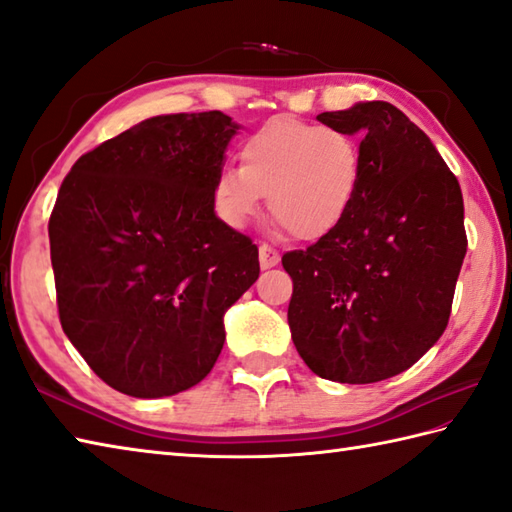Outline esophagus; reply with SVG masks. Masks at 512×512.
Masks as SVG:
<instances>
[{"label": "esophagus", "instance_id": "1", "mask_svg": "<svg viewBox=\"0 0 512 512\" xmlns=\"http://www.w3.org/2000/svg\"><path fill=\"white\" fill-rule=\"evenodd\" d=\"M259 264H262V268H273L279 264V250L268 246V244H262L259 246Z\"/></svg>", "mask_w": 512, "mask_h": 512}]
</instances>
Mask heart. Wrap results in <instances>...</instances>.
<instances>
[{
  "label": "heart",
  "mask_w": 512,
  "mask_h": 512,
  "mask_svg": "<svg viewBox=\"0 0 512 512\" xmlns=\"http://www.w3.org/2000/svg\"><path fill=\"white\" fill-rule=\"evenodd\" d=\"M242 168L219 170L210 197L228 226L242 228L268 210L290 235L315 242L342 226L362 188L357 137L297 117H273L239 148Z\"/></svg>",
  "instance_id": "obj_1"
}]
</instances>
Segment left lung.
Listing matches in <instances>:
<instances>
[{
    "label": "left lung",
    "mask_w": 512,
    "mask_h": 512,
    "mask_svg": "<svg viewBox=\"0 0 512 512\" xmlns=\"http://www.w3.org/2000/svg\"><path fill=\"white\" fill-rule=\"evenodd\" d=\"M362 135V188L348 217L282 257L288 326L315 375L339 384L395 377L448 326L466 255L464 197L433 142L388 102L322 113Z\"/></svg>",
    "instance_id": "left-lung-1"
}]
</instances>
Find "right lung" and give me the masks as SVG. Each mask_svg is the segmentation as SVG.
<instances>
[{"label":"right lung","mask_w":512,"mask_h":512,"mask_svg":"<svg viewBox=\"0 0 512 512\" xmlns=\"http://www.w3.org/2000/svg\"><path fill=\"white\" fill-rule=\"evenodd\" d=\"M237 130L219 110L150 117L79 157L59 188L48 222L59 322L119 393L202 382L224 313L259 277L257 246L210 197Z\"/></svg>","instance_id":"right-lung-1"}]
</instances>
